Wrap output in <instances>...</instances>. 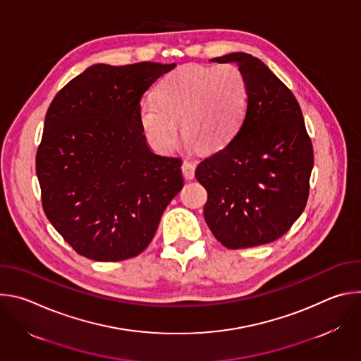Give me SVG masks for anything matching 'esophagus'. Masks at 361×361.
<instances>
[{
  "label": "esophagus",
  "mask_w": 361,
  "mask_h": 361,
  "mask_svg": "<svg viewBox=\"0 0 361 361\" xmlns=\"http://www.w3.org/2000/svg\"><path fill=\"white\" fill-rule=\"evenodd\" d=\"M181 171H183V176L184 178L187 180H192L194 178V174H195V164L191 163V161H183V166H181Z\"/></svg>",
  "instance_id": "1"
}]
</instances>
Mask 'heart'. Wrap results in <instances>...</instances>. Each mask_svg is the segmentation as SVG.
<instances>
[{"label": "heart", "instance_id": "obj_1", "mask_svg": "<svg viewBox=\"0 0 361 361\" xmlns=\"http://www.w3.org/2000/svg\"><path fill=\"white\" fill-rule=\"evenodd\" d=\"M156 100L142 101L138 117L148 141L170 151L181 134L202 151L223 147L237 131L247 106L243 73L233 64L190 66L167 74Z\"/></svg>", "mask_w": 361, "mask_h": 361}]
</instances>
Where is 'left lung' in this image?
<instances>
[{
  "mask_svg": "<svg viewBox=\"0 0 361 361\" xmlns=\"http://www.w3.org/2000/svg\"><path fill=\"white\" fill-rule=\"evenodd\" d=\"M212 61L238 66L247 106L233 140L195 170L207 190L204 219L230 250L267 244L286 234L305 207L312 138L294 94L262 60L233 53Z\"/></svg>",
  "mask_w": 361,
  "mask_h": 361,
  "instance_id": "obj_1",
  "label": "left lung"
}]
</instances>
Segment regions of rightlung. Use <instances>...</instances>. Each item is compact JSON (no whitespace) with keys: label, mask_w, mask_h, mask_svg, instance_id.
I'll use <instances>...</instances> for the list:
<instances>
[{"label":"right lung","mask_w":361,"mask_h":361,"mask_svg":"<svg viewBox=\"0 0 361 361\" xmlns=\"http://www.w3.org/2000/svg\"><path fill=\"white\" fill-rule=\"evenodd\" d=\"M174 67L97 64L51 101L35 157L42 209L85 259L142 252L183 188L181 160L154 154L138 117L144 92Z\"/></svg>","instance_id":"obj_1"}]
</instances>
